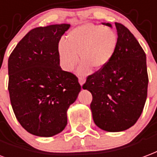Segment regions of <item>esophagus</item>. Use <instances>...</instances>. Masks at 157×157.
<instances>
[{
  "label": "esophagus",
  "instance_id": "1",
  "mask_svg": "<svg viewBox=\"0 0 157 157\" xmlns=\"http://www.w3.org/2000/svg\"><path fill=\"white\" fill-rule=\"evenodd\" d=\"M85 81H86L85 77H79V83H80L81 86H82V85L84 84Z\"/></svg>",
  "mask_w": 157,
  "mask_h": 157
}]
</instances>
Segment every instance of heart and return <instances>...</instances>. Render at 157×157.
Masks as SVG:
<instances>
[{"mask_svg":"<svg viewBox=\"0 0 157 157\" xmlns=\"http://www.w3.org/2000/svg\"><path fill=\"white\" fill-rule=\"evenodd\" d=\"M118 45V36L113 29L95 24H85L73 29L67 40H61L58 54L64 70L71 71L82 61L79 71L86 74L92 67L101 69L111 61Z\"/></svg>","mask_w":157,"mask_h":157,"instance_id":"obj_1","label":"heart"}]
</instances>
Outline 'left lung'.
Listing matches in <instances>:
<instances>
[{"label":"left lung","mask_w":157,"mask_h":157,"mask_svg":"<svg viewBox=\"0 0 157 157\" xmlns=\"http://www.w3.org/2000/svg\"><path fill=\"white\" fill-rule=\"evenodd\" d=\"M115 25L118 45L114 55L103 68L88 75L82 86L92 95L90 106L94 122L111 132L125 131L137 121L147 101L149 82L142 47L125 25Z\"/></svg>","instance_id":"left-lung-1"}]
</instances>
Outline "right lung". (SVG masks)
<instances>
[{
	"instance_id": "1",
	"label": "right lung",
	"mask_w": 157,
	"mask_h": 157,
	"mask_svg": "<svg viewBox=\"0 0 157 157\" xmlns=\"http://www.w3.org/2000/svg\"><path fill=\"white\" fill-rule=\"evenodd\" d=\"M69 24L31 30L8 59V90L17 121L35 136L49 137L67 124V111L82 86L60 67L58 46Z\"/></svg>"
}]
</instances>
